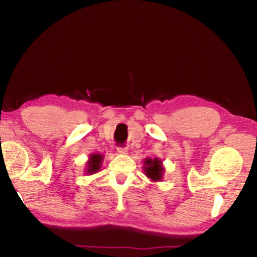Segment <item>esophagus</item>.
I'll use <instances>...</instances> for the list:
<instances>
[{"label":"esophagus","mask_w":257,"mask_h":257,"mask_svg":"<svg viewBox=\"0 0 257 257\" xmlns=\"http://www.w3.org/2000/svg\"><path fill=\"white\" fill-rule=\"evenodd\" d=\"M117 151H118V154L121 155V156L128 155V149H127V148H123V147H118Z\"/></svg>","instance_id":"1"}]
</instances>
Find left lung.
Listing matches in <instances>:
<instances>
[{
  "label": "left lung",
  "mask_w": 257,
  "mask_h": 257,
  "mask_svg": "<svg viewBox=\"0 0 257 257\" xmlns=\"http://www.w3.org/2000/svg\"><path fill=\"white\" fill-rule=\"evenodd\" d=\"M144 171L146 177L150 179L152 182L161 181L163 179L166 169L160 158H146L144 160Z\"/></svg>",
  "instance_id": "8db88e82"
}]
</instances>
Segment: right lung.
<instances>
[{
	"label": "right lung",
	"mask_w": 257,
	"mask_h": 257,
	"mask_svg": "<svg viewBox=\"0 0 257 257\" xmlns=\"http://www.w3.org/2000/svg\"><path fill=\"white\" fill-rule=\"evenodd\" d=\"M103 156L100 154H91L88 158V160L86 162V168H85V174L87 176H91V174H95L99 172L101 165H102Z\"/></svg>",
	"instance_id": "1"
}]
</instances>
